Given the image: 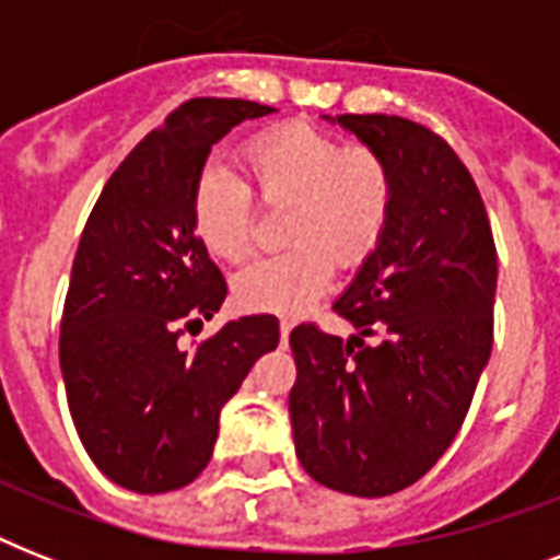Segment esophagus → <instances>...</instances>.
Wrapping results in <instances>:
<instances>
[{"instance_id": "34e87169", "label": "esophagus", "mask_w": 560, "mask_h": 560, "mask_svg": "<svg viewBox=\"0 0 560 560\" xmlns=\"http://www.w3.org/2000/svg\"><path fill=\"white\" fill-rule=\"evenodd\" d=\"M279 331H281V340H288V337H290V331H293V323H288V319H281Z\"/></svg>"}]
</instances>
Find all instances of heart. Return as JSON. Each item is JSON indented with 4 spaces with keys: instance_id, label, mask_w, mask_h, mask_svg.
Listing matches in <instances>:
<instances>
[{
    "instance_id": "b5f03b06",
    "label": "heart",
    "mask_w": 560,
    "mask_h": 560,
    "mask_svg": "<svg viewBox=\"0 0 560 560\" xmlns=\"http://www.w3.org/2000/svg\"><path fill=\"white\" fill-rule=\"evenodd\" d=\"M244 177L211 162L191 191V226L202 249L235 264L249 253L253 191L267 206L290 202L284 235L296 244L255 258L235 276L244 307L296 314L331 284L334 255L360 261L377 241L392 206L389 162L369 144L305 121L267 127L241 151Z\"/></svg>"
}]
</instances>
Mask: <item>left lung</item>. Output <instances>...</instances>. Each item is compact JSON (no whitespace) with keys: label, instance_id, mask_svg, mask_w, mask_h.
Listing matches in <instances>:
<instances>
[{"label":"left lung","instance_id":"8db88e82","mask_svg":"<svg viewBox=\"0 0 560 560\" xmlns=\"http://www.w3.org/2000/svg\"><path fill=\"white\" fill-rule=\"evenodd\" d=\"M337 125L389 162L392 206L334 302L358 334L290 331V421L319 486L386 497L424 477L468 416L494 342L497 249L477 183L442 136L400 116Z\"/></svg>","mask_w":560,"mask_h":560}]
</instances>
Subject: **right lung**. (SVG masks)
Here are the masks:
<instances>
[{
  "instance_id": "add662e5",
  "label": "right lung",
  "mask_w": 560,
  "mask_h": 560,
  "mask_svg": "<svg viewBox=\"0 0 560 560\" xmlns=\"http://www.w3.org/2000/svg\"><path fill=\"white\" fill-rule=\"evenodd\" d=\"M270 113L241 98L179 104L113 171L83 226L60 319V372L90 459L136 494L200 477L220 409L279 346V319L255 314L179 349L183 331L226 299L223 272L191 226L197 174L232 127Z\"/></svg>"
}]
</instances>
